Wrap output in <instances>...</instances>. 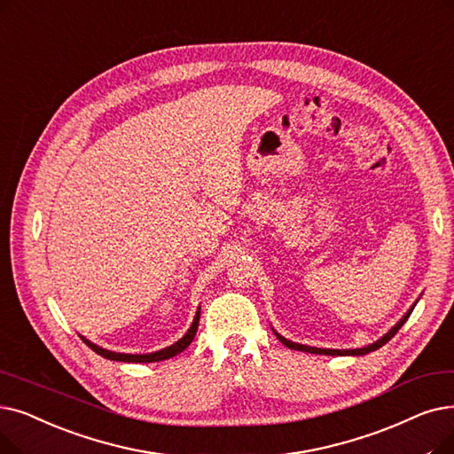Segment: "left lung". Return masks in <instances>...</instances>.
<instances>
[{"instance_id": "8db88e82", "label": "left lung", "mask_w": 454, "mask_h": 454, "mask_svg": "<svg viewBox=\"0 0 454 454\" xmlns=\"http://www.w3.org/2000/svg\"><path fill=\"white\" fill-rule=\"evenodd\" d=\"M413 311V306L410 308V311L404 315V317L393 326L384 338H380L377 343H372V345H367V347H364V348H348V350H338V348H317V347H308V345H299V343H293V341H289V340H286V338H282L280 333H276V338H278L287 348H294V350H304V352H311V354H328V356H362V354H367V352H372V350H377V348H380L382 345H386L393 336H395V333L401 330V326L406 323V319L410 317V313Z\"/></svg>"}]
</instances>
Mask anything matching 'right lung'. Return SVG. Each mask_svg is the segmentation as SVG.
<instances>
[{"label": "right lung", "instance_id": "add662e5", "mask_svg": "<svg viewBox=\"0 0 454 454\" xmlns=\"http://www.w3.org/2000/svg\"><path fill=\"white\" fill-rule=\"evenodd\" d=\"M199 321H200V308H199V311H196V317H194L191 328L187 330V333H185V336H184L180 341H176L174 345H170V347H167V348H163V350L152 352V354H122V352H111V350H106V348H102V347H98V345L90 343V341L85 340V338H82V340H83L96 354H100V356H104V358H107V360H114V362H133V364L163 362V360H168V358L176 356V354H180L182 350H185V348L191 345V341H192L194 336H196V330H199Z\"/></svg>", "mask_w": 454, "mask_h": 454}]
</instances>
